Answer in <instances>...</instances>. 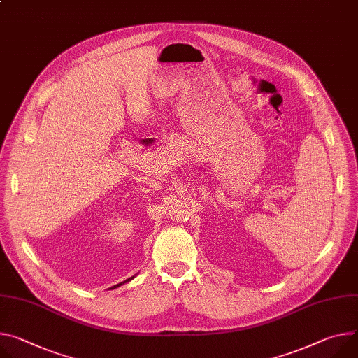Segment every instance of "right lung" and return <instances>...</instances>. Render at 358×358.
<instances>
[{"instance_id":"obj_1","label":"right lung","mask_w":358,"mask_h":358,"mask_svg":"<svg viewBox=\"0 0 358 358\" xmlns=\"http://www.w3.org/2000/svg\"><path fill=\"white\" fill-rule=\"evenodd\" d=\"M129 280H133V277L131 278H128V280H125V281H122V282H120V284H117V285H114V287H111V288H117V287H120V285H122L124 282H127V281H129Z\"/></svg>"}]
</instances>
